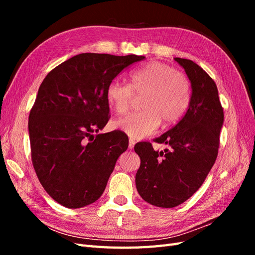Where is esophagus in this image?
I'll list each match as a JSON object with an SVG mask.
<instances>
[{"label":"esophagus","instance_id":"esophagus-1","mask_svg":"<svg viewBox=\"0 0 255 255\" xmlns=\"http://www.w3.org/2000/svg\"><path fill=\"white\" fill-rule=\"evenodd\" d=\"M135 143H136V141L134 139H132V138H129V140H128V149H133Z\"/></svg>","mask_w":255,"mask_h":255}]
</instances>
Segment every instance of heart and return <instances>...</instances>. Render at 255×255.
Instances as JSON below:
<instances>
[{
    "label": "heart",
    "mask_w": 255,
    "mask_h": 255,
    "mask_svg": "<svg viewBox=\"0 0 255 255\" xmlns=\"http://www.w3.org/2000/svg\"><path fill=\"white\" fill-rule=\"evenodd\" d=\"M132 84L112 81L106 99L117 115L126 114L135 95L141 97L142 111L128 115L115 122V128L128 136L141 139L160 126L180 121L190 103V82L183 72L160 61H152L130 73Z\"/></svg>",
    "instance_id": "obj_1"
}]
</instances>
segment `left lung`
<instances>
[{"label":"left lung","instance_id":"obj_1","mask_svg":"<svg viewBox=\"0 0 255 255\" xmlns=\"http://www.w3.org/2000/svg\"><path fill=\"white\" fill-rule=\"evenodd\" d=\"M191 83L188 110L176 125L155 138L170 150L155 151L142 141L134 146L140 157L136 173L138 194L152 205L182 204L201 187L218 155L223 110L214 80L190 59L175 57Z\"/></svg>","mask_w":255,"mask_h":255}]
</instances>
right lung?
I'll use <instances>...</instances> for the list:
<instances>
[{
  "mask_svg": "<svg viewBox=\"0 0 255 255\" xmlns=\"http://www.w3.org/2000/svg\"><path fill=\"white\" fill-rule=\"evenodd\" d=\"M144 56L82 53L61 63L41 83L28 117L32 163L49 196L79 208L102 196L128 138L121 130L97 134L111 116L109 84Z\"/></svg>",
  "mask_w": 255,
  "mask_h": 255,
  "instance_id": "obj_1",
  "label": "right lung"
}]
</instances>
